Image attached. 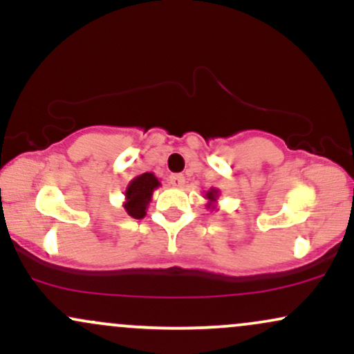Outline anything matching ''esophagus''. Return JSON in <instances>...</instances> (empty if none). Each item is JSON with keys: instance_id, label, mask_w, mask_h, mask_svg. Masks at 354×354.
Masks as SVG:
<instances>
[{"instance_id": "1", "label": "esophagus", "mask_w": 354, "mask_h": 354, "mask_svg": "<svg viewBox=\"0 0 354 354\" xmlns=\"http://www.w3.org/2000/svg\"><path fill=\"white\" fill-rule=\"evenodd\" d=\"M169 183H171L174 188H181V186L185 185V176H183V174H171V176H169Z\"/></svg>"}]
</instances>
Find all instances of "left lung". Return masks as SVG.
Returning a JSON list of instances; mask_svg holds the SVG:
<instances>
[{"label": "left lung", "mask_w": 354, "mask_h": 354, "mask_svg": "<svg viewBox=\"0 0 354 354\" xmlns=\"http://www.w3.org/2000/svg\"><path fill=\"white\" fill-rule=\"evenodd\" d=\"M218 194H219V191L214 189V188H211V189L208 191V193H206V200H208V205H206V208H209V209L216 208Z\"/></svg>", "instance_id": "1"}]
</instances>
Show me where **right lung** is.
Returning <instances> with one entry per match:
<instances>
[{
    "label": "right lung",
    "instance_id": "1",
    "mask_svg": "<svg viewBox=\"0 0 354 354\" xmlns=\"http://www.w3.org/2000/svg\"><path fill=\"white\" fill-rule=\"evenodd\" d=\"M158 186H160V181H158V178L153 173H143L136 176L124 191L126 213L136 219L145 218L146 208H148L149 201H151L153 191Z\"/></svg>",
    "mask_w": 354,
    "mask_h": 354
}]
</instances>
